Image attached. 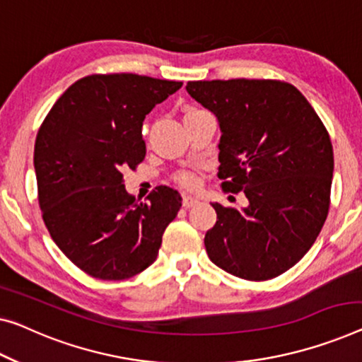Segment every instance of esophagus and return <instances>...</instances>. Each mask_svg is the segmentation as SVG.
Returning <instances> with one entry per match:
<instances>
[{
  "instance_id": "1",
  "label": "esophagus",
  "mask_w": 362,
  "mask_h": 362,
  "mask_svg": "<svg viewBox=\"0 0 362 362\" xmlns=\"http://www.w3.org/2000/svg\"><path fill=\"white\" fill-rule=\"evenodd\" d=\"M198 203H199L198 199L190 197V195L183 197V206H185V208H192V206H195V204H198Z\"/></svg>"
}]
</instances>
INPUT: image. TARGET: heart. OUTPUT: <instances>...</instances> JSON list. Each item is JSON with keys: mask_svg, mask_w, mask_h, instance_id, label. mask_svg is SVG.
I'll return each mask as SVG.
<instances>
[{"mask_svg": "<svg viewBox=\"0 0 362 362\" xmlns=\"http://www.w3.org/2000/svg\"><path fill=\"white\" fill-rule=\"evenodd\" d=\"M177 182L187 188H193L198 185V177L193 174V172H180V174L177 175Z\"/></svg>", "mask_w": 362, "mask_h": 362, "instance_id": "1", "label": "heart"}]
</instances>
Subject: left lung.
<instances>
[{
	"mask_svg": "<svg viewBox=\"0 0 362 362\" xmlns=\"http://www.w3.org/2000/svg\"><path fill=\"white\" fill-rule=\"evenodd\" d=\"M187 93L218 118L223 188L249 199L242 209L211 203L218 221L204 235L209 260L249 281L279 276L309 252L327 219L328 132L283 81H190Z\"/></svg>",
	"mask_w": 362,
	"mask_h": 362,
	"instance_id": "left-lung-1",
	"label": "left lung"
}]
</instances>
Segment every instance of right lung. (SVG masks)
<instances>
[{"instance_id": "obj_1", "label": "right lung", "mask_w": 362, "mask_h": 362, "mask_svg": "<svg viewBox=\"0 0 362 362\" xmlns=\"http://www.w3.org/2000/svg\"><path fill=\"white\" fill-rule=\"evenodd\" d=\"M180 88V81L132 73L86 76L64 90L37 133L43 223L58 249L90 276L117 281L146 269L179 213V192L159 187L138 202L122 172L146 154L144 118Z\"/></svg>"}]
</instances>
